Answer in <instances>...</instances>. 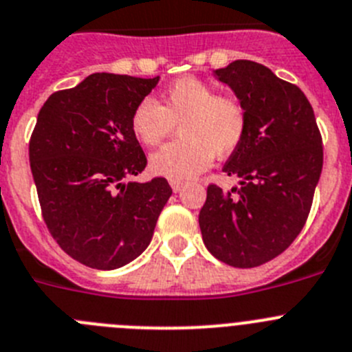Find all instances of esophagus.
Segmentation results:
<instances>
[{
	"instance_id": "1",
	"label": "esophagus",
	"mask_w": 352,
	"mask_h": 352,
	"mask_svg": "<svg viewBox=\"0 0 352 352\" xmlns=\"http://www.w3.org/2000/svg\"><path fill=\"white\" fill-rule=\"evenodd\" d=\"M170 186H172L173 192H180L184 189V186H186V182L184 180H170Z\"/></svg>"
}]
</instances>
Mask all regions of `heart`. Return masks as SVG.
Segmentation results:
<instances>
[{"instance_id":"obj_1","label":"heart","mask_w":352,"mask_h":352,"mask_svg":"<svg viewBox=\"0 0 352 352\" xmlns=\"http://www.w3.org/2000/svg\"><path fill=\"white\" fill-rule=\"evenodd\" d=\"M131 131L144 146H157L179 124L180 139L149 157L156 175L187 180L210 166L213 157L238 149L246 131L245 107L195 76L173 81L161 104L144 98L131 113Z\"/></svg>"}]
</instances>
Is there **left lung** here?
<instances>
[{"label": "left lung", "instance_id": "left-lung-1", "mask_svg": "<svg viewBox=\"0 0 352 352\" xmlns=\"http://www.w3.org/2000/svg\"><path fill=\"white\" fill-rule=\"evenodd\" d=\"M246 113V131L224 165L231 191L208 186L199 229L210 254L232 267L278 257L305 224L323 168V144L304 91L265 65L234 60L213 71Z\"/></svg>", "mask_w": 352, "mask_h": 352}]
</instances>
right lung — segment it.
<instances>
[{
	"label": "right lung",
	"instance_id": "add662e5",
	"mask_svg": "<svg viewBox=\"0 0 352 352\" xmlns=\"http://www.w3.org/2000/svg\"><path fill=\"white\" fill-rule=\"evenodd\" d=\"M157 81L95 72L52 94L38 114L29 161L43 219L88 267L111 271L139 257L172 196L163 177L124 182L147 165L130 120Z\"/></svg>",
	"mask_w": 352,
	"mask_h": 352
}]
</instances>
